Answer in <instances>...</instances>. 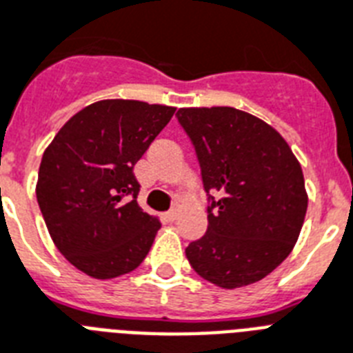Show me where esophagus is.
Returning <instances> with one entry per match:
<instances>
[{
  "label": "esophagus",
  "mask_w": 353,
  "mask_h": 353,
  "mask_svg": "<svg viewBox=\"0 0 353 353\" xmlns=\"http://www.w3.org/2000/svg\"><path fill=\"white\" fill-rule=\"evenodd\" d=\"M176 217H177L176 210H168V212H165V214H163V221L172 223V221H176Z\"/></svg>",
  "instance_id": "34e87169"
}]
</instances>
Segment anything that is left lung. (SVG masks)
<instances>
[{"label":"left lung","mask_w":353,"mask_h":353,"mask_svg":"<svg viewBox=\"0 0 353 353\" xmlns=\"http://www.w3.org/2000/svg\"><path fill=\"white\" fill-rule=\"evenodd\" d=\"M196 147L203 186L219 192L206 234L186 246L194 270L221 288L257 283L288 257L305 223L308 194L285 137L232 107L179 108Z\"/></svg>","instance_id":"8db88e82"}]
</instances>
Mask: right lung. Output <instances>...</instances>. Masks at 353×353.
Instances as JSON below:
<instances>
[{
  "mask_svg": "<svg viewBox=\"0 0 353 353\" xmlns=\"http://www.w3.org/2000/svg\"><path fill=\"white\" fill-rule=\"evenodd\" d=\"M176 108L103 99L68 119L45 148L36 196L54 245L94 279L136 270L161 223L137 205L136 165Z\"/></svg>",
  "mask_w": 353,
  "mask_h": 353,
  "instance_id": "add662e5",
  "label": "right lung"
}]
</instances>
